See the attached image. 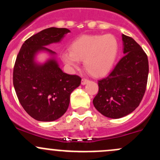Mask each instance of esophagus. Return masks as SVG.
Here are the masks:
<instances>
[{"mask_svg":"<svg viewBox=\"0 0 160 160\" xmlns=\"http://www.w3.org/2000/svg\"><path fill=\"white\" fill-rule=\"evenodd\" d=\"M89 81H90V80H88V79L83 78V79H82V80H81V84L82 85H85V84H87L88 83H89Z\"/></svg>","mask_w":160,"mask_h":160,"instance_id":"esophagus-1","label":"esophagus"}]
</instances>
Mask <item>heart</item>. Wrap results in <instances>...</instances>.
Here are the masks:
<instances>
[{
	"label": "heart",
	"mask_w": 160,
	"mask_h": 160,
	"mask_svg": "<svg viewBox=\"0 0 160 160\" xmlns=\"http://www.w3.org/2000/svg\"><path fill=\"white\" fill-rule=\"evenodd\" d=\"M118 50V41L111 34L82 35L71 43L70 52L62 53V59L73 68L77 67V61H83L90 75L101 77L113 69Z\"/></svg>",
	"instance_id": "1"
}]
</instances>
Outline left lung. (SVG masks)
Here are the masks:
<instances>
[{
	"label": "left lung",
	"mask_w": 160,
	"mask_h": 160,
	"mask_svg": "<svg viewBox=\"0 0 160 160\" xmlns=\"http://www.w3.org/2000/svg\"><path fill=\"white\" fill-rule=\"evenodd\" d=\"M125 54L104 78L98 80L95 108L105 117L120 118L139 105L145 94L149 74V61L141 46L122 34Z\"/></svg>",
	"instance_id": "1"
}]
</instances>
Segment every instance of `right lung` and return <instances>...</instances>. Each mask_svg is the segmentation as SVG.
I'll list each match as a JSON object with an SVG mask.
<instances>
[{"mask_svg":"<svg viewBox=\"0 0 160 160\" xmlns=\"http://www.w3.org/2000/svg\"><path fill=\"white\" fill-rule=\"evenodd\" d=\"M70 31L64 28H46L31 36L22 45L14 63L13 84L18 101L32 118L52 122L68 109L70 94L78 88L81 78L63 72L56 52L46 46L59 42ZM46 51L53 56L43 64L34 61L36 54Z\"/></svg>","mask_w":160,"mask_h":160,"instance_id":"add662e5","label":"right lung"}]
</instances>
